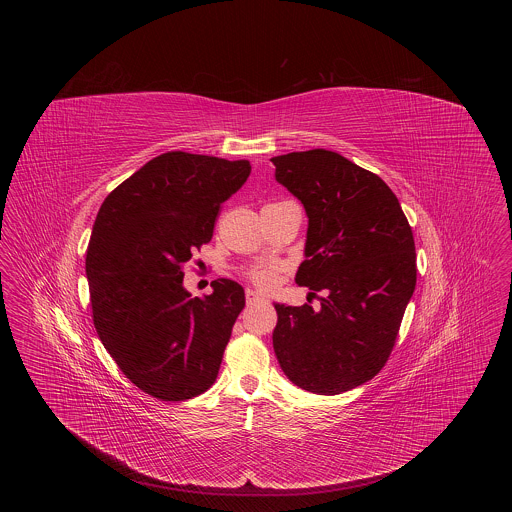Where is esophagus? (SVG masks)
I'll use <instances>...</instances> for the list:
<instances>
[{
  "label": "esophagus",
  "mask_w": 512,
  "mask_h": 512,
  "mask_svg": "<svg viewBox=\"0 0 512 512\" xmlns=\"http://www.w3.org/2000/svg\"><path fill=\"white\" fill-rule=\"evenodd\" d=\"M245 299H247V305H255V303H263L265 301V297L261 293L253 292V290L245 292Z\"/></svg>",
  "instance_id": "1"
}]
</instances>
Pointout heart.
<instances>
[{
    "label": "heart",
    "mask_w": 512,
    "mask_h": 512,
    "mask_svg": "<svg viewBox=\"0 0 512 512\" xmlns=\"http://www.w3.org/2000/svg\"><path fill=\"white\" fill-rule=\"evenodd\" d=\"M245 276L259 288H272L276 284V276H278V270L276 267H270V265H259V267L249 268L245 270Z\"/></svg>",
    "instance_id": "heart-1"
}]
</instances>
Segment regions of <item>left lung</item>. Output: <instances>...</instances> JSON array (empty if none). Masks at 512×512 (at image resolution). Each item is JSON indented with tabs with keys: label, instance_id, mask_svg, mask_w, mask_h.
<instances>
[{
	"label": "left lung",
	"instance_id": "8db88e82",
	"mask_svg": "<svg viewBox=\"0 0 512 512\" xmlns=\"http://www.w3.org/2000/svg\"><path fill=\"white\" fill-rule=\"evenodd\" d=\"M270 161L309 217L295 282L324 292L318 311L311 301L274 305V353L295 386L338 395L372 380L390 359L416 286L413 230L390 186L336 151Z\"/></svg>",
	"mask_w": 512,
	"mask_h": 512
}]
</instances>
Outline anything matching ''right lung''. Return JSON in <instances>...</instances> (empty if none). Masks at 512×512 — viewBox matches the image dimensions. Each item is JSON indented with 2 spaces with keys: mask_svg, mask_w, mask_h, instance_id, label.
I'll list each match as a JSON object with an SVG mask.
<instances>
[{
  "mask_svg": "<svg viewBox=\"0 0 512 512\" xmlns=\"http://www.w3.org/2000/svg\"><path fill=\"white\" fill-rule=\"evenodd\" d=\"M249 161L169 151L126 178L99 207L86 251L92 318L122 374L161 401L209 390L244 288L184 290V263L213 238L220 205L244 186Z\"/></svg>",
  "mask_w": 512,
  "mask_h": 512,
  "instance_id": "obj_1",
  "label": "right lung"
}]
</instances>
